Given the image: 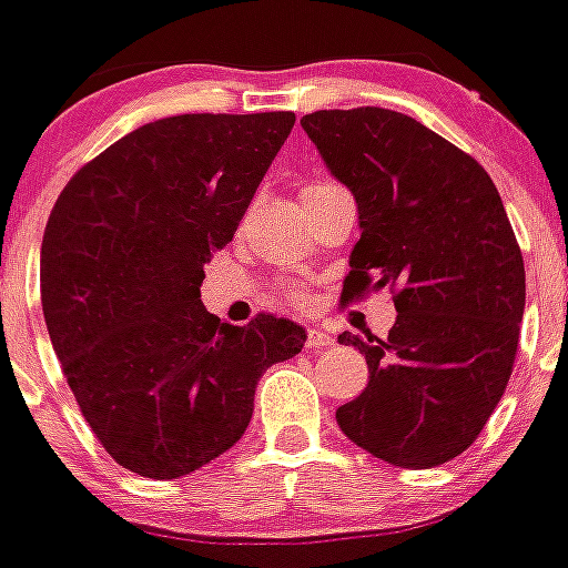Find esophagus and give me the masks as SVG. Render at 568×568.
<instances>
[{
	"label": "esophagus",
	"mask_w": 568,
	"mask_h": 568,
	"mask_svg": "<svg viewBox=\"0 0 568 568\" xmlns=\"http://www.w3.org/2000/svg\"><path fill=\"white\" fill-rule=\"evenodd\" d=\"M332 344H335V338H332L326 329H321V326H312V329H308V335H306L308 349H326V347H332Z\"/></svg>",
	"instance_id": "obj_1"
}]
</instances>
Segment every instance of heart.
Segmentation results:
<instances>
[{
  "label": "heart",
  "instance_id": "heart-1",
  "mask_svg": "<svg viewBox=\"0 0 568 568\" xmlns=\"http://www.w3.org/2000/svg\"><path fill=\"white\" fill-rule=\"evenodd\" d=\"M315 189V186H308ZM288 297L294 300V303H306V288L303 285H288Z\"/></svg>",
  "mask_w": 568,
  "mask_h": 568
}]
</instances>
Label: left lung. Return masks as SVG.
I'll list each match as a JSON object with an SVG mask.
<instances>
[{"mask_svg": "<svg viewBox=\"0 0 568 568\" xmlns=\"http://www.w3.org/2000/svg\"><path fill=\"white\" fill-rule=\"evenodd\" d=\"M300 124L362 219L341 303L390 288L396 306L385 341L338 335L364 353L371 382L335 419L394 467L446 464L476 444L519 347L525 262L499 189L396 110H317Z\"/></svg>", "mask_w": 568, "mask_h": 568, "instance_id": "obj_1", "label": "left lung"}]
</instances>
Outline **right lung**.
<instances>
[{
  "label": "right lung",
  "instance_id": "add662e5",
  "mask_svg": "<svg viewBox=\"0 0 568 568\" xmlns=\"http://www.w3.org/2000/svg\"><path fill=\"white\" fill-rule=\"evenodd\" d=\"M294 113L149 122L72 174L40 247L49 338L87 426L119 467L169 481L236 444L256 382L303 326H230L201 303L204 262L233 239Z\"/></svg>",
  "mask_w": 568,
  "mask_h": 568
}]
</instances>
